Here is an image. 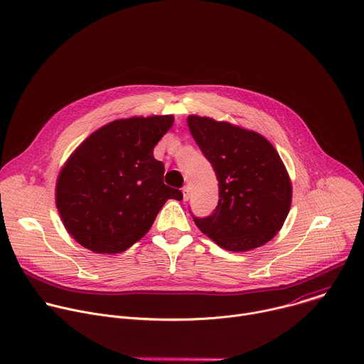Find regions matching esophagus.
<instances>
[{"label": "esophagus", "mask_w": 364, "mask_h": 364, "mask_svg": "<svg viewBox=\"0 0 364 364\" xmlns=\"http://www.w3.org/2000/svg\"><path fill=\"white\" fill-rule=\"evenodd\" d=\"M183 196H184L186 200L188 198V196H190V188H188V186H184V187H183Z\"/></svg>", "instance_id": "34e87169"}]
</instances>
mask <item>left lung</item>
I'll return each instance as SVG.
<instances>
[{
	"instance_id": "left-lung-1",
	"label": "left lung",
	"mask_w": 364,
	"mask_h": 364,
	"mask_svg": "<svg viewBox=\"0 0 364 364\" xmlns=\"http://www.w3.org/2000/svg\"><path fill=\"white\" fill-rule=\"evenodd\" d=\"M190 132L219 181V203L196 226L232 252L269 242L282 228L292 200L287 168L274 145L261 134L229 122L190 115Z\"/></svg>"
}]
</instances>
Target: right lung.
I'll list each match as a JSON object with an SVG mask.
<instances>
[{
  "instance_id": "right-lung-1",
  "label": "right lung",
  "mask_w": 364,
  "mask_h": 364,
  "mask_svg": "<svg viewBox=\"0 0 364 364\" xmlns=\"http://www.w3.org/2000/svg\"><path fill=\"white\" fill-rule=\"evenodd\" d=\"M173 115L117 119L90 134L70 155L56 184V205L69 235L96 253H119L152 226L180 190L164 184L154 146Z\"/></svg>"
}]
</instances>
